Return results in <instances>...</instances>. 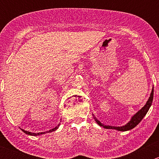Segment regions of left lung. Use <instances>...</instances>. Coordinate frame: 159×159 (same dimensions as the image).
<instances>
[{
  "instance_id": "1",
  "label": "left lung",
  "mask_w": 159,
  "mask_h": 159,
  "mask_svg": "<svg viewBox=\"0 0 159 159\" xmlns=\"http://www.w3.org/2000/svg\"><path fill=\"white\" fill-rule=\"evenodd\" d=\"M153 94H154V89H152V92H151V94H150V97H149L148 102H147V103L145 104V106H144L142 109L139 110V111H138L137 113H136L135 115H134V116L131 118V121H130L128 124H126L125 125L121 126V127L107 126V125H103L102 123H101L98 120L96 119V118H94V119H95L96 122H97L99 125L102 126V127H103V128H105V129H117V130H118V131H128V130L132 129L133 128L135 127L138 124H139V122L142 121V118L145 117V115H146L147 112H148V111L149 110V108H150L151 105H152V101H153Z\"/></svg>"
}]
</instances>
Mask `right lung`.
I'll return each mask as SVG.
<instances>
[{
  "label": "right lung",
  "instance_id": "right-lung-1",
  "mask_svg": "<svg viewBox=\"0 0 159 159\" xmlns=\"http://www.w3.org/2000/svg\"><path fill=\"white\" fill-rule=\"evenodd\" d=\"M58 126H59V125H57L56 126L55 128H54V129H51V130H49V131H46V132H51V131H55L56 129H57V128H58ZM22 131H24V132L25 133V134H30V135H34V136H36V135H40V134H44V133H46V132H39V133H32V132H30V131H25V130H23V129H21Z\"/></svg>",
  "mask_w": 159,
  "mask_h": 159
}]
</instances>
